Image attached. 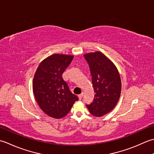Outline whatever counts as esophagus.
Here are the masks:
<instances>
[{
    "label": "esophagus",
    "mask_w": 154,
    "mask_h": 154,
    "mask_svg": "<svg viewBox=\"0 0 154 154\" xmlns=\"http://www.w3.org/2000/svg\"><path fill=\"white\" fill-rule=\"evenodd\" d=\"M82 96H83V93H82V94H80L78 95V98H79L80 100H81L82 98Z\"/></svg>",
    "instance_id": "1"
}]
</instances>
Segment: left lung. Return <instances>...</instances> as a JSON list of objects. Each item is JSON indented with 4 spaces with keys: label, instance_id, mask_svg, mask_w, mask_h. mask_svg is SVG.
<instances>
[{
    "label": "left lung",
    "instance_id": "obj_1",
    "mask_svg": "<svg viewBox=\"0 0 154 154\" xmlns=\"http://www.w3.org/2000/svg\"><path fill=\"white\" fill-rule=\"evenodd\" d=\"M88 63L95 95L94 101L86 104L90 114L101 117L114 108L120 97L122 82L117 68L102 52L84 55Z\"/></svg>",
    "mask_w": 154,
    "mask_h": 154
}]
</instances>
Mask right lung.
Segmentation results:
<instances>
[{
    "instance_id": "add662e5",
    "label": "right lung",
    "mask_w": 154,
    "mask_h": 154,
    "mask_svg": "<svg viewBox=\"0 0 154 154\" xmlns=\"http://www.w3.org/2000/svg\"><path fill=\"white\" fill-rule=\"evenodd\" d=\"M73 58L70 55L52 54L40 62L34 74V97L42 110L52 118L64 117L78 100L62 78V74Z\"/></svg>"
}]
</instances>
